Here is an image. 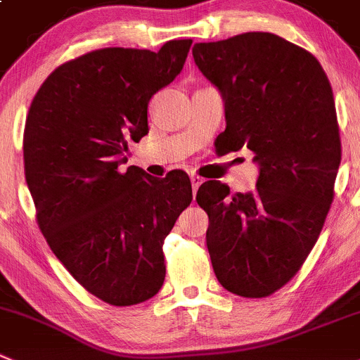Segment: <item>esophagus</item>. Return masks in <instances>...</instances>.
<instances>
[{
  "mask_svg": "<svg viewBox=\"0 0 360 360\" xmlns=\"http://www.w3.org/2000/svg\"><path fill=\"white\" fill-rule=\"evenodd\" d=\"M191 184H193V191H194V193H196L198 187H200L201 184H203V178L198 176V174H191Z\"/></svg>",
  "mask_w": 360,
  "mask_h": 360,
  "instance_id": "obj_1",
  "label": "esophagus"
}]
</instances>
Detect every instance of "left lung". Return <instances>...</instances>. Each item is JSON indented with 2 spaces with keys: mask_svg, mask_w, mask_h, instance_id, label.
Listing matches in <instances>:
<instances>
[{
  "mask_svg": "<svg viewBox=\"0 0 360 360\" xmlns=\"http://www.w3.org/2000/svg\"><path fill=\"white\" fill-rule=\"evenodd\" d=\"M193 56L224 101L219 148L248 146L259 166L255 193L229 196L215 180L198 189L212 266L228 292L262 299L299 272L334 200L341 162L334 95L320 61L272 33L194 44Z\"/></svg>",
  "mask_w": 360,
  "mask_h": 360,
  "instance_id": "8db88e82",
  "label": "left lung"
}]
</instances>
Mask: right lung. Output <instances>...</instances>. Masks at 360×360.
<instances>
[{
    "mask_svg": "<svg viewBox=\"0 0 360 360\" xmlns=\"http://www.w3.org/2000/svg\"><path fill=\"white\" fill-rule=\"evenodd\" d=\"M193 40L157 53L105 47L60 65L24 127V174L51 251L111 306L152 299L166 276L162 244L193 201L184 171L129 166V141L148 134V102L180 74Z\"/></svg>",
    "mask_w": 360,
    "mask_h": 360,
    "instance_id": "right-lung-1",
    "label": "right lung"
}]
</instances>
